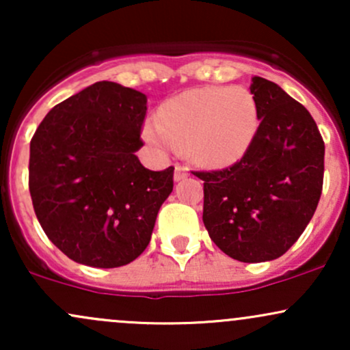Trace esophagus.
<instances>
[{"instance_id": "esophagus-1", "label": "esophagus", "mask_w": 350, "mask_h": 350, "mask_svg": "<svg viewBox=\"0 0 350 350\" xmlns=\"http://www.w3.org/2000/svg\"><path fill=\"white\" fill-rule=\"evenodd\" d=\"M189 176V171L186 170L184 166H176V171H174V180L176 183H179V180L186 179Z\"/></svg>"}]
</instances>
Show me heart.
<instances>
[{
	"mask_svg": "<svg viewBox=\"0 0 350 350\" xmlns=\"http://www.w3.org/2000/svg\"><path fill=\"white\" fill-rule=\"evenodd\" d=\"M258 131V105L243 87L192 88L167 100L159 123L143 136L161 151L187 144L191 158L207 167H230L250 151Z\"/></svg>",
	"mask_w": 350,
	"mask_h": 350,
	"instance_id": "obj_1",
	"label": "heart"
}]
</instances>
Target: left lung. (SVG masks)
<instances>
[{"label": "left lung", "instance_id": "obj_1", "mask_svg": "<svg viewBox=\"0 0 350 350\" xmlns=\"http://www.w3.org/2000/svg\"><path fill=\"white\" fill-rule=\"evenodd\" d=\"M260 126L245 158L204 180L202 220L226 255L270 262L288 252L314 215L323 191L324 142L309 111L280 85L253 77Z\"/></svg>", "mask_w": 350, "mask_h": 350}]
</instances>
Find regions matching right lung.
<instances>
[{"label":"right lung","instance_id":"add662e5","mask_svg":"<svg viewBox=\"0 0 350 350\" xmlns=\"http://www.w3.org/2000/svg\"><path fill=\"white\" fill-rule=\"evenodd\" d=\"M146 103L142 92L102 80L52 108L31 139L36 217L74 262L123 267L150 243L174 167L146 170L135 154Z\"/></svg>","mask_w":350,"mask_h":350}]
</instances>
